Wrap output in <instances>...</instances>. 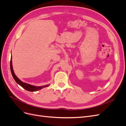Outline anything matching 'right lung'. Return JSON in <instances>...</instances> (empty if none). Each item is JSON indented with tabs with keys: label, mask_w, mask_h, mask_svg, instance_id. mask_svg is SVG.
<instances>
[{
	"label": "right lung",
	"mask_w": 126,
	"mask_h": 126,
	"mask_svg": "<svg viewBox=\"0 0 126 126\" xmlns=\"http://www.w3.org/2000/svg\"><path fill=\"white\" fill-rule=\"evenodd\" d=\"M10 70H11V74H12V76H13V77L15 80V81H16L18 85H19L22 88H24V89H25L26 90H28L29 91H36L37 90H39L41 89L42 88H43L48 87L49 86V85H47L45 86L38 87V86H35L29 85V84H28V83H27L21 81L19 79L16 75H15V74L14 73L13 68V65H12V56H11V59H10Z\"/></svg>",
	"instance_id": "1"
}]
</instances>
